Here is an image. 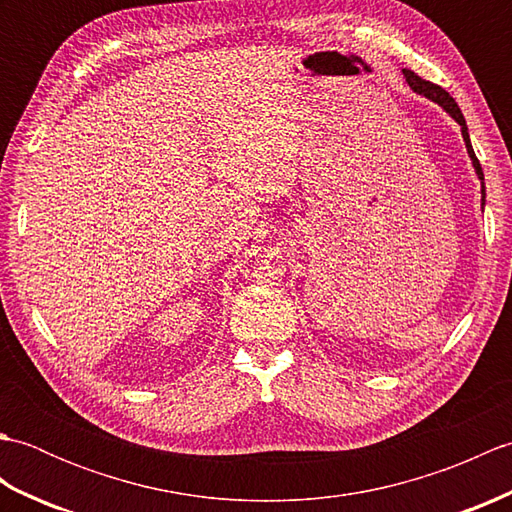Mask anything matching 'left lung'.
Returning <instances> with one entry per match:
<instances>
[{"instance_id": "left-lung-1", "label": "left lung", "mask_w": 512, "mask_h": 512, "mask_svg": "<svg viewBox=\"0 0 512 512\" xmlns=\"http://www.w3.org/2000/svg\"><path fill=\"white\" fill-rule=\"evenodd\" d=\"M402 74H405V79H407L409 88H411L413 92H418V94H422V96H427V99H431L433 103H438L440 107H444V110L449 112V116H451V118H455V123H458V125L462 127V136H464V143H466V151H469V156H471V160H473V167H475L477 178L482 180V204H484V195H486V189H484V171H482L480 160H477L475 151H473L471 138H469V127H466V121H464V116H462V112H460L458 103L453 101V96H451L447 90H442L440 85L431 83V81H424L422 76H418L416 72H411V70H402Z\"/></svg>"}]
</instances>
